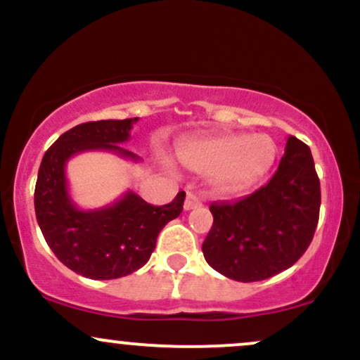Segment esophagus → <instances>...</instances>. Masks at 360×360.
Listing matches in <instances>:
<instances>
[{"instance_id": "1", "label": "esophagus", "mask_w": 360, "mask_h": 360, "mask_svg": "<svg viewBox=\"0 0 360 360\" xmlns=\"http://www.w3.org/2000/svg\"><path fill=\"white\" fill-rule=\"evenodd\" d=\"M200 205H201V201H200V198L196 196V194H194V193L186 194V201H184V210H186V212H189V210L196 208V206H200Z\"/></svg>"}]
</instances>
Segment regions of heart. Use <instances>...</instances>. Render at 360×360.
Returning <instances> with one entry per match:
<instances>
[{
  "mask_svg": "<svg viewBox=\"0 0 360 360\" xmlns=\"http://www.w3.org/2000/svg\"><path fill=\"white\" fill-rule=\"evenodd\" d=\"M176 155L184 167L208 172L214 193L237 194L271 171L278 148L274 140L262 134H217L186 140Z\"/></svg>",
  "mask_w": 360,
  "mask_h": 360,
  "instance_id": "heart-1",
  "label": "heart"
}]
</instances>
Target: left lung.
I'll return each mask as SVG.
<instances>
[{
    "label": "left lung",
    "mask_w": 360,
    "mask_h": 360,
    "mask_svg": "<svg viewBox=\"0 0 360 360\" xmlns=\"http://www.w3.org/2000/svg\"><path fill=\"white\" fill-rule=\"evenodd\" d=\"M320 203L311 150L289 137L269 183L242 200L210 205L213 226L201 247L206 262L240 283L289 269L313 240Z\"/></svg>",
    "instance_id": "left-lung-1"
}]
</instances>
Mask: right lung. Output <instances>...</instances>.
I'll return each mask as SVG.
<instances>
[{
	"mask_svg": "<svg viewBox=\"0 0 360 360\" xmlns=\"http://www.w3.org/2000/svg\"><path fill=\"white\" fill-rule=\"evenodd\" d=\"M139 118L88 122L62 134L45 152L35 184V214L56 257L89 279H117L140 269L155 249L157 235L183 212L186 193L172 203L154 206L127 191L113 205L81 210L71 200L65 164L88 150H110L130 160L134 152L118 143L130 139Z\"/></svg>",
	"mask_w": 360,
	"mask_h": 360,
	"instance_id": "obj_1",
	"label": "right lung"
}]
</instances>
